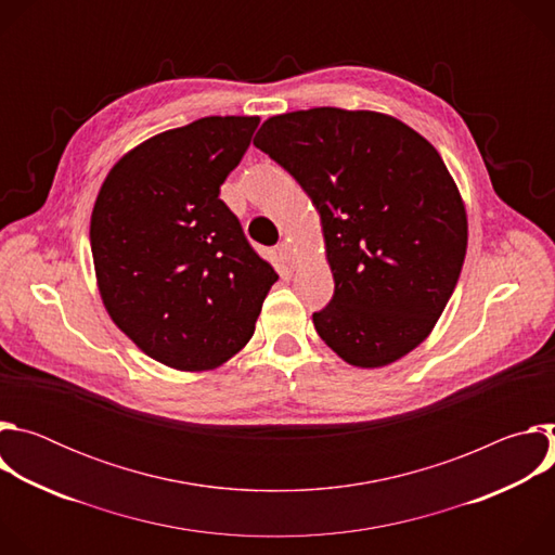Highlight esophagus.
I'll use <instances>...</instances> for the list:
<instances>
[{"instance_id": "obj_1", "label": "esophagus", "mask_w": 555, "mask_h": 555, "mask_svg": "<svg viewBox=\"0 0 555 555\" xmlns=\"http://www.w3.org/2000/svg\"><path fill=\"white\" fill-rule=\"evenodd\" d=\"M276 253H279V257H281V261L289 268V270H294V263H296V253H294V248H292V244L289 242H283V244H279L276 246Z\"/></svg>"}]
</instances>
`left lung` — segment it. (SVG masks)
Segmentation results:
<instances>
[{"label":"left lung","mask_w":555,"mask_h":555,"mask_svg":"<svg viewBox=\"0 0 555 555\" xmlns=\"http://www.w3.org/2000/svg\"><path fill=\"white\" fill-rule=\"evenodd\" d=\"M321 215L334 296L313 327L345 362L375 369L433 332L467 248L459 189L437 149L377 112L313 107L255 135Z\"/></svg>","instance_id":"1"}]
</instances>
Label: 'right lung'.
I'll return each mask as SVG.
<instances>
[{"instance_id": "add662e5", "label": "right lung", "mask_w": 555, "mask_h": 555, "mask_svg": "<svg viewBox=\"0 0 555 555\" xmlns=\"http://www.w3.org/2000/svg\"><path fill=\"white\" fill-rule=\"evenodd\" d=\"M257 127V116H208L157 133L120 157L96 197L101 298L118 330L167 366L232 358L279 279L219 199Z\"/></svg>"}]
</instances>
